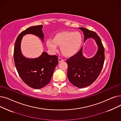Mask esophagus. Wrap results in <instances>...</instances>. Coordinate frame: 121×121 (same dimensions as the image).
Here are the masks:
<instances>
[{
  "label": "esophagus",
  "instance_id": "obj_1",
  "mask_svg": "<svg viewBox=\"0 0 121 121\" xmlns=\"http://www.w3.org/2000/svg\"><path fill=\"white\" fill-rule=\"evenodd\" d=\"M58 61H59V62H61L64 61V60H63V59H61V58H60V57H59V58H58Z\"/></svg>",
  "mask_w": 121,
  "mask_h": 121
}]
</instances>
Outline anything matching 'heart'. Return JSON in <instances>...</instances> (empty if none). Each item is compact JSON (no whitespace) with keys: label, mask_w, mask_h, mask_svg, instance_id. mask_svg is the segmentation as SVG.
I'll return each instance as SVG.
<instances>
[{"label":"heart","mask_w":121,"mask_h":121,"mask_svg":"<svg viewBox=\"0 0 121 121\" xmlns=\"http://www.w3.org/2000/svg\"><path fill=\"white\" fill-rule=\"evenodd\" d=\"M82 43V36L78 32L64 31L57 33L53 39H48L47 45L53 52L58 51L59 46L62 53L66 56L70 57L78 52Z\"/></svg>","instance_id":"1"}]
</instances>
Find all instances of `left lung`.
I'll return each mask as SVG.
<instances>
[{"label":"left lung","mask_w":121,"mask_h":121,"mask_svg":"<svg viewBox=\"0 0 121 121\" xmlns=\"http://www.w3.org/2000/svg\"><path fill=\"white\" fill-rule=\"evenodd\" d=\"M79 28L83 32L84 42L91 38L98 46L97 52L92 58H87L83 55L82 47L77 54L66 61L69 82L78 88H84L92 84L100 74L104 62V50L100 38L96 32L84 27Z\"/></svg>","instance_id":"1"}]
</instances>
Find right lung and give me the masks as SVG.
Masks as SVG:
<instances>
[{
	"label": "right lung",
	"instance_id": "obj_1",
	"mask_svg": "<svg viewBox=\"0 0 121 121\" xmlns=\"http://www.w3.org/2000/svg\"><path fill=\"white\" fill-rule=\"evenodd\" d=\"M43 25H37L22 31L17 38L14 51L15 66L19 75L25 84L36 89H41L49 83L58 63V58L44 52L37 58H27L22 52L21 42L23 37L27 34L34 35L43 42Z\"/></svg>",
	"mask_w": 121,
	"mask_h": 121
}]
</instances>
